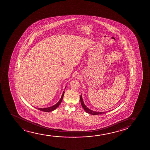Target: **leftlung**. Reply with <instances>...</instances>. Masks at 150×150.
<instances>
[{
    "label": "left lung",
    "instance_id": "8db88e82",
    "mask_svg": "<svg viewBox=\"0 0 150 150\" xmlns=\"http://www.w3.org/2000/svg\"><path fill=\"white\" fill-rule=\"evenodd\" d=\"M80 102H81V104L82 108L84 109V111H86V113H89L90 114L93 115H100V114H103L106 113V112H95V111H92L90 109L86 107V105H84V103H83V100H82L81 95L80 96Z\"/></svg>",
    "mask_w": 150,
    "mask_h": 150
}]
</instances>
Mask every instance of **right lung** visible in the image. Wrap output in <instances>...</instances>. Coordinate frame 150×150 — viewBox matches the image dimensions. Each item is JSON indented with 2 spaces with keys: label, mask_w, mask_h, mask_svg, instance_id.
I'll list each match as a JSON object with an SVG mask.
<instances>
[{
  "label": "right lung",
  "mask_w": 150,
  "mask_h": 150,
  "mask_svg": "<svg viewBox=\"0 0 150 150\" xmlns=\"http://www.w3.org/2000/svg\"><path fill=\"white\" fill-rule=\"evenodd\" d=\"M64 92H63V94L62 95V97L60 99L59 101L58 102L56 105H54L52 107H49V108H36L38 109V110L40 111H43V112H50L51 111H53L54 110H55L58 107H59V105H60V103H62V99L64 97Z\"/></svg>",
  "instance_id": "1"
}]
</instances>
